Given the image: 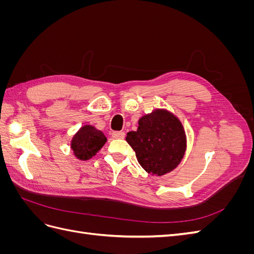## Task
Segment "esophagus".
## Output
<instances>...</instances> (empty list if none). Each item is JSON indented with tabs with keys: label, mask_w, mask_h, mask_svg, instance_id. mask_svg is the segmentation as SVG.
<instances>
[{
	"label": "esophagus",
	"mask_w": 254,
	"mask_h": 254,
	"mask_svg": "<svg viewBox=\"0 0 254 254\" xmlns=\"http://www.w3.org/2000/svg\"><path fill=\"white\" fill-rule=\"evenodd\" d=\"M112 137H114V139H124V137H125V132H123V131H113L112 132Z\"/></svg>",
	"instance_id": "esophagus-1"
}]
</instances>
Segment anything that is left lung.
Masks as SVG:
<instances>
[{"label": "left lung", "instance_id": "1", "mask_svg": "<svg viewBox=\"0 0 254 254\" xmlns=\"http://www.w3.org/2000/svg\"><path fill=\"white\" fill-rule=\"evenodd\" d=\"M127 143L137 161L151 176H163L180 164L187 151V134L181 121L166 109H155L140 118Z\"/></svg>", "mask_w": 254, "mask_h": 254}]
</instances>
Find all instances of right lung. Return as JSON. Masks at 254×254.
Listing matches in <instances>:
<instances>
[{"label": "right lung", "mask_w": 254, "mask_h": 254, "mask_svg": "<svg viewBox=\"0 0 254 254\" xmlns=\"http://www.w3.org/2000/svg\"><path fill=\"white\" fill-rule=\"evenodd\" d=\"M107 142L102 130L92 125H83L79 128L71 141V149L78 160L87 161L94 157Z\"/></svg>", "instance_id": "obj_1"}]
</instances>
